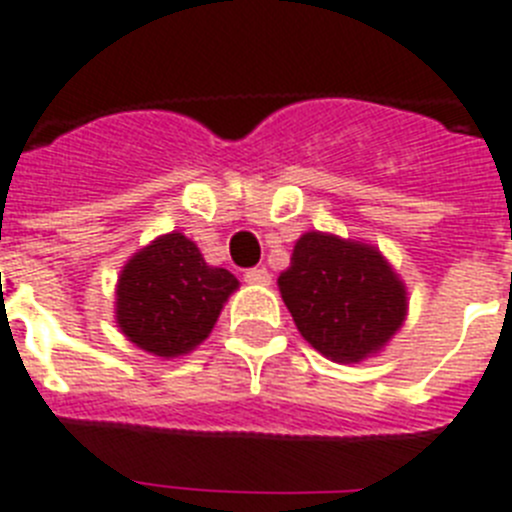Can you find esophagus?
I'll return each mask as SVG.
<instances>
[{
    "mask_svg": "<svg viewBox=\"0 0 512 512\" xmlns=\"http://www.w3.org/2000/svg\"><path fill=\"white\" fill-rule=\"evenodd\" d=\"M244 281L250 286H270V273L265 268H252L244 273Z\"/></svg>",
    "mask_w": 512,
    "mask_h": 512,
    "instance_id": "1",
    "label": "esophagus"
}]
</instances>
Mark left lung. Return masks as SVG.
Segmentation results:
<instances>
[{"label": "left lung", "instance_id": "obj_1", "mask_svg": "<svg viewBox=\"0 0 512 512\" xmlns=\"http://www.w3.org/2000/svg\"><path fill=\"white\" fill-rule=\"evenodd\" d=\"M283 304L301 337L335 363L381 353L407 319V286L368 242L306 231L278 275Z\"/></svg>", "mask_w": 512, "mask_h": 512}]
</instances>
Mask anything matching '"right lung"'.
I'll return each instance as SVG.
<instances>
[{"label": "right lung", "mask_w": 512, "mask_h": 512, "mask_svg": "<svg viewBox=\"0 0 512 512\" xmlns=\"http://www.w3.org/2000/svg\"><path fill=\"white\" fill-rule=\"evenodd\" d=\"M239 281L203 260L193 239L162 234L123 265L115 283V324L146 353L180 358L193 353L219 319Z\"/></svg>", "instance_id": "1"}]
</instances>
